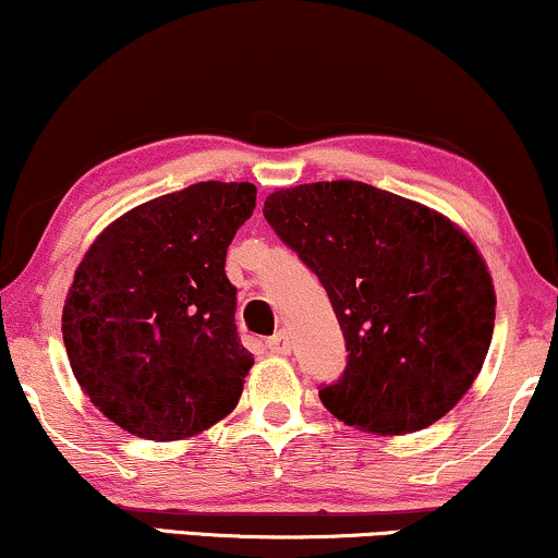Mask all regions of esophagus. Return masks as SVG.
Wrapping results in <instances>:
<instances>
[{
  "instance_id": "obj_1",
  "label": "esophagus",
  "mask_w": 558,
  "mask_h": 558,
  "mask_svg": "<svg viewBox=\"0 0 558 558\" xmlns=\"http://www.w3.org/2000/svg\"><path fill=\"white\" fill-rule=\"evenodd\" d=\"M266 349L271 354H277V356H287L292 352V341H290V336H287L284 331H279L277 336H271V339L266 341Z\"/></svg>"
}]
</instances>
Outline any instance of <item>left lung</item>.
<instances>
[{"mask_svg": "<svg viewBox=\"0 0 558 558\" xmlns=\"http://www.w3.org/2000/svg\"><path fill=\"white\" fill-rule=\"evenodd\" d=\"M264 217L328 292L347 339L320 401L343 424L411 435L469 393L494 333V281L463 227L362 181L266 196Z\"/></svg>", "mask_w": 558, "mask_h": 558, "instance_id": "left-lung-1", "label": "left lung"}]
</instances>
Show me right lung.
<instances>
[{
  "mask_svg": "<svg viewBox=\"0 0 558 558\" xmlns=\"http://www.w3.org/2000/svg\"><path fill=\"white\" fill-rule=\"evenodd\" d=\"M253 206V183H194L113 219L82 256L61 313L66 356L129 435L196 437L243 396L253 354L225 256Z\"/></svg>",
  "mask_w": 558,
  "mask_h": 558,
  "instance_id": "add662e5",
  "label": "right lung"
}]
</instances>
